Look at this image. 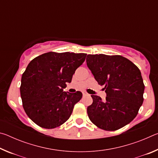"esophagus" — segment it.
<instances>
[{
  "mask_svg": "<svg viewBox=\"0 0 158 158\" xmlns=\"http://www.w3.org/2000/svg\"><path fill=\"white\" fill-rule=\"evenodd\" d=\"M82 93H83V95H84V96H85V95H89V93H87L85 92V91L82 92Z\"/></svg>",
  "mask_w": 158,
  "mask_h": 158,
  "instance_id": "1",
  "label": "esophagus"
}]
</instances>
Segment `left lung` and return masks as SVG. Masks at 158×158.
Wrapping results in <instances>:
<instances>
[{"instance_id":"obj_1","label":"left lung","mask_w":158,"mask_h":158,"mask_svg":"<svg viewBox=\"0 0 158 158\" xmlns=\"http://www.w3.org/2000/svg\"><path fill=\"white\" fill-rule=\"evenodd\" d=\"M86 64L100 85H105L106 97L102 100L92 95L87 113L100 129L114 131L129 124L137 116L143 101L144 84L141 72L121 56L89 54Z\"/></svg>"}]
</instances>
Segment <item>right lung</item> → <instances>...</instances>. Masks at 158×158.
<instances>
[{
    "label": "right lung",
    "mask_w": 158,
    "mask_h": 158,
    "mask_svg": "<svg viewBox=\"0 0 158 158\" xmlns=\"http://www.w3.org/2000/svg\"><path fill=\"white\" fill-rule=\"evenodd\" d=\"M86 53L48 52L35 58L21 77L23 107L35 123L46 129L68 121L82 93L63 91Z\"/></svg>",
    "instance_id": "right-lung-1"
}]
</instances>
